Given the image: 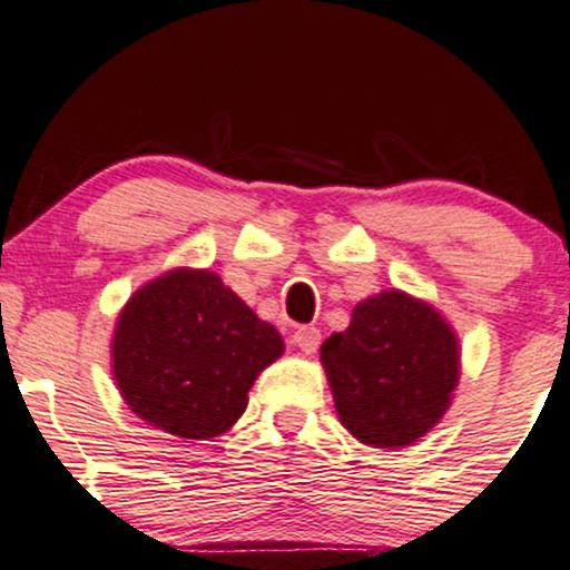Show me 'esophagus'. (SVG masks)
Here are the masks:
<instances>
[{
  "instance_id": "1",
  "label": "esophagus",
  "mask_w": 570,
  "mask_h": 570,
  "mask_svg": "<svg viewBox=\"0 0 570 570\" xmlns=\"http://www.w3.org/2000/svg\"><path fill=\"white\" fill-rule=\"evenodd\" d=\"M292 341H295V346L299 348V352L314 354L316 348H318V343H322V333H318L316 327H308V324H305V327H297L295 330Z\"/></svg>"
}]
</instances>
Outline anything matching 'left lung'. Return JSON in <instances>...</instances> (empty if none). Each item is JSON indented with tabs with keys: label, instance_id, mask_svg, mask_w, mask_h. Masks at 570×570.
Listing matches in <instances>:
<instances>
[{
	"label": "left lung",
	"instance_id": "left-lung-1",
	"mask_svg": "<svg viewBox=\"0 0 570 570\" xmlns=\"http://www.w3.org/2000/svg\"><path fill=\"white\" fill-rule=\"evenodd\" d=\"M462 352L452 324L403 289L354 305L343 333L322 343L335 411L373 449L414 446L441 422L460 384Z\"/></svg>",
	"mask_w": 570,
	"mask_h": 570
}]
</instances>
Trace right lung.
Masks as SVG:
<instances>
[{
	"label": "right lung",
	"instance_id": "obj_1",
	"mask_svg": "<svg viewBox=\"0 0 570 570\" xmlns=\"http://www.w3.org/2000/svg\"><path fill=\"white\" fill-rule=\"evenodd\" d=\"M281 354L278 330L205 267H175L142 284L110 341L112 379L129 411L186 441L227 433Z\"/></svg>",
	"mask_w": 570,
	"mask_h": 570
}]
</instances>
